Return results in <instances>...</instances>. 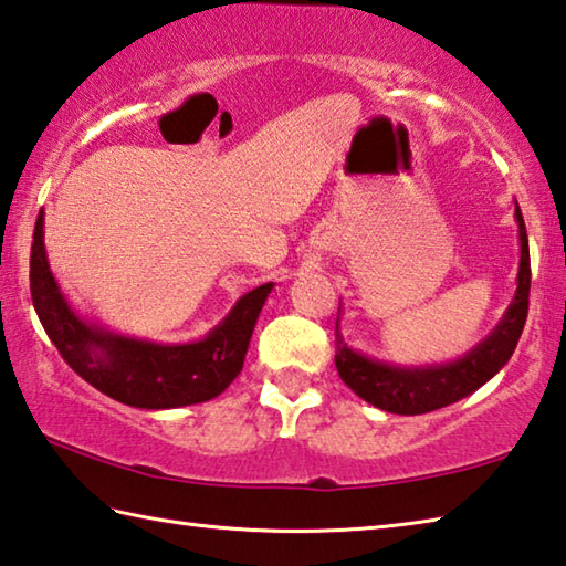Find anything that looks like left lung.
<instances>
[{
    "label": "left lung",
    "mask_w": 566,
    "mask_h": 566,
    "mask_svg": "<svg viewBox=\"0 0 566 566\" xmlns=\"http://www.w3.org/2000/svg\"><path fill=\"white\" fill-rule=\"evenodd\" d=\"M515 220L520 230V270L517 290L500 324L472 346L465 356L446 364L398 366L366 356L348 346L336 318V371L358 398L388 413L420 416L446 408L455 400L475 394L515 354V346L527 322L530 306V242L520 205L515 202ZM342 314V310H338Z\"/></svg>",
    "instance_id": "obj_1"
}]
</instances>
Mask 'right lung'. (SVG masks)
Segmentation results:
<instances>
[{
	"label": "right lung",
	"instance_id": "add662e5",
	"mask_svg": "<svg viewBox=\"0 0 566 566\" xmlns=\"http://www.w3.org/2000/svg\"><path fill=\"white\" fill-rule=\"evenodd\" d=\"M32 302L64 361L101 394L133 408H180L220 396L242 371L244 354L274 282L242 294L230 314L198 342L158 344L123 336L78 316L51 272L44 210L34 224L29 262Z\"/></svg>",
	"mask_w": 566,
	"mask_h": 566
}]
</instances>
